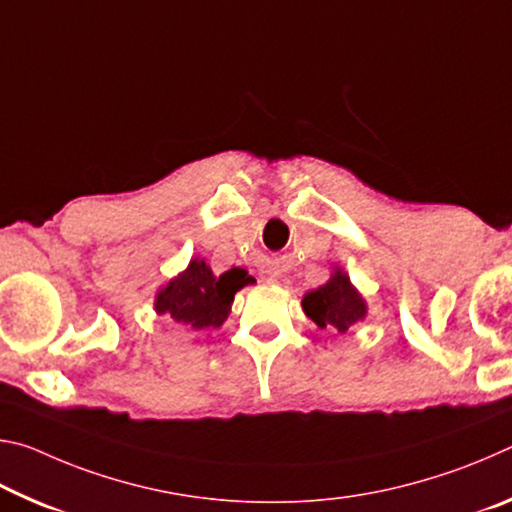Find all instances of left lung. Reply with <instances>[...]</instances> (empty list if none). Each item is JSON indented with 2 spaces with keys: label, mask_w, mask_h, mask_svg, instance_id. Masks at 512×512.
<instances>
[{
  "label": "left lung",
  "mask_w": 512,
  "mask_h": 512,
  "mask_svg": "<svg viewBox=\"0 0 512 512\" xmlns=\"http://www.w3.org/2000/svg\"><path fill=\"white\" fill-rule=\"evenodd\" d=\"M302 311L320 329H334V332L345 334L368 316V302L350 282V275L341 266H334L325 284L305 293Z\"/></svg>",
  "instance_id": "left-lung-1"
}]
</instances>
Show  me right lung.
Segmentation results:
<instances>
[{"label":"right lung","instance_id":"add662e5","mask_svg":"<svg viewBox=\"0 0 512 512\" xmlns=\"http://www.w3.org/2000/svg\"><path fill=\"white\" fill-rule=\"evenodd\" d=\"M253 282L244 268L214 275L210 264L192 257L189 264L155 293V314L183 327L185 332L219 329L230 316L235 293Z\"/></svg>","mask_w":512,"mask_h":512}]
</instances>
